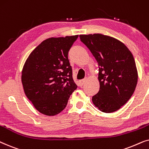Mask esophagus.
<instances>
[{"mask_svg": "<svg viewBox=\"0 0 149 149\" xmlns=\"http://www.w3.org/2000/svg\"><path fill=\"white\" fill-rule=\"evenodd\" d=\"M86 81V78H84V79H82V80H80V81H79V84H80V86H82V85L84 84Z\"/></svg>", "mask_w": 149, "mask_h": 149, "instance_id": "1", "label": "esophagus"}]
</instances>
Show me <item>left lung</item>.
Returning a JSON list of instances; mask_svg holds the SVG:
<instances>
[{"instance_id":"obj_1","label":"left lung","mask_w":149,"mask_h":149,"mask_svg":"<svg viewBox=\"0 0 149 149\" xmlns=\"http://www.w3.org/2000/svg\"><path fill=\"white\" fill-rule=\"evenodd\" d=\"M99 65V92L93 96V104L105 113L118 110L132 96L138 72L132 52L113 37L102 34L80 35Z\"/></svg>"}]
</instances>
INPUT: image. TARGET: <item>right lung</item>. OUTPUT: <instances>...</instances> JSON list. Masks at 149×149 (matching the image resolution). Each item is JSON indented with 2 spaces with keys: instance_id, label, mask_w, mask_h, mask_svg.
<instances>
[{
  "instance_id": "add662e5",
  "label": "right lung",
  "mask_w": 149,
  "mask_h": 149,
  "mask_svg": "<svg viewBox=\"0 0 149 149\" xmlns=\"http://www.w3.org/2000/svg\"><path fill=\"white\" fill-rule=\"evenodd\" d=\"M78 35L47 39L29 55L22 72L24 91L39 112L54 116L77 88L68 53Z\"/></svg>"
}]
</instances>
